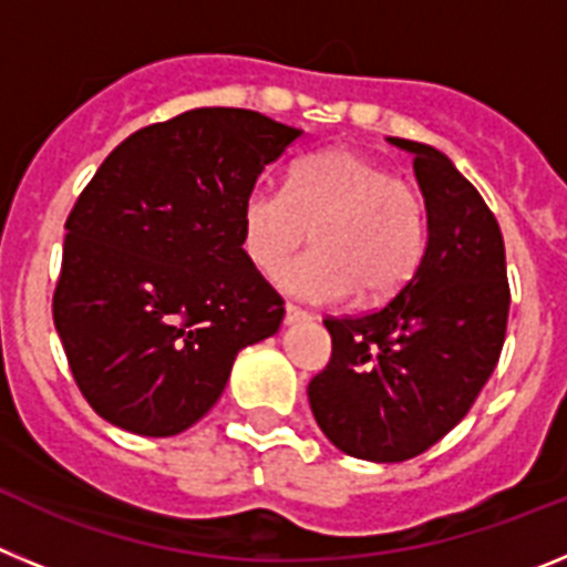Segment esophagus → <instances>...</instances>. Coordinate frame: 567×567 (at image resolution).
<instances>
[{
	"label": "esophagus",
	"instance_id": "esophagus-1",
	"mask_svg": "<svg viewBox=\"0 0 567 567\" xmlns=\"http://www.w3.org/2000/svg\"><path fill=\"white\" fill-rule=\"evenodd\" d=\"M303 320H312V315H309L307 309L295 307V303H287V307H284V323H287V327H292V323H303Z\"/></svg>",
	"mask_w": 567,
	"mask_h": 567
}]
</instances>
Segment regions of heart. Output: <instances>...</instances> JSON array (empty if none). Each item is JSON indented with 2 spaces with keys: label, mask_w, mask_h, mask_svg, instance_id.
<instances>
[{
  "label": "heart",
  "mask_w": 567,
  "mask_h": 567,
  "mask_svg": "<svg viewBox=\"0 0 567 567\" xmlns=\"http://www.w3.org/2000/svg\"><path fill=\"white\" fill-rule=\"evenodd\" d=\"M313 229L316 249L290 259ZM429 240L423 193L354 147L300 158L289 187L255 184L240 202V249L284 292L309 303H340L360 292L380 300L412 280Z\"/></svg>",
  "instance_id": "b5f03b06"
}]
</instances>
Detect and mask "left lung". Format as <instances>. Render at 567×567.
<instances>
[{
	"label": "left lung",
	"mask_w": 567,
	"mask_h": 567,
	"mask_svg": "<svg viewBox=\"0 0 567 567\" xmlns=\"http://www.w3.org/2000/svg\"><path fill=\"white\" fill-rule=\"evenodd\" d=\"M392 144L414 155L423 260L380 309L323 320L332 358L307 389L320 432L372 463L417 457L468 414L503 352L511 303L503 233L477 187L440 150Z\"/></svg>",
	"instance_id": "obj_1"
}]
</instances>
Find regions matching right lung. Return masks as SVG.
Wrapping results in <instances>:
<instances>
[{
  "label": "right lung",
  "instance_id": "right-lung-1",
  "mask_svg": "<svg viewBox=\"0 0 567 567\" xmlns=\"http://www.w3.org/2000/svg\"><path fill=\"white\" fill-rule=\"evenodd\" d=\"M300 130L198 107L127 135L68 215L53 323L93 412L173 437L221 398L284 298L240 249V202Z\"/></svg>",
  "mask_w": 567,
  "mask_h": 567
}]
</instances>
